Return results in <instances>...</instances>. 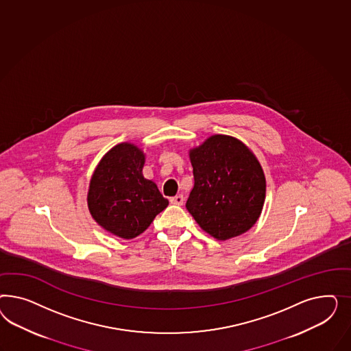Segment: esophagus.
I'll list each match as a JSON object with an SVG mask.
<instances>
[{
    "mask_svg": "<svg viewBox=\"0 0 351 351\" xmlns=\"http://www.w3.org/2000/svg\"><path fill=\"white\" fill-rule=\"evenodd\" d=\"M170 202L172 204H176V206H181L182 203H184V197L179 194V195H175V197H172L170 199Z\"/></svg>",
    "mask_w": 351,
    "mask_h": 351,
    "instance_id": "34e87169",
    "label": "esophagus"
}]
</instances>
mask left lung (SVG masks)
Wrapping results in <instances>:
<instances>
[{
    "label": "left lung",
    "mask_w": 351,
    "mask_h": 351,
    "mask_svg": "<svg viewBox=\"0 0 351 351\" xmlns=\"http://www.w3.org/2000/svg\"><path fill=\"white\" fill-rule=\"evenodd\" d=\"M194 186L186 208L206 233L226 241L255 225L265 202L264 171L241 140L213 135L189 152Z\"/></svg>",
    "instance_id": "8db88e82"
}]
</instances>
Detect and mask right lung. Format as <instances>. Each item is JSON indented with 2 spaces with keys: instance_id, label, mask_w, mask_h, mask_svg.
I'll list each match as a JSON object with an SVG mask.
<instances>
[{
  "instance_id": "add662e5",
  "label": "right lung",
  "mask_w": 351,
  "mask_h": 351,
  "mask_svg": "<svg viewBox=\"0 0 351 351\" xmlns=\"http://www.w3.org/2000/svg\"><path fill=\"white\" fill-rule=\"evenodd\" d=\"M145 156L130 143L110 149L99 162L87 194L96 223L106 232L132 239L148 229L169 201L157 185L143 176Z\"/></svg>"
}]
</instances>
